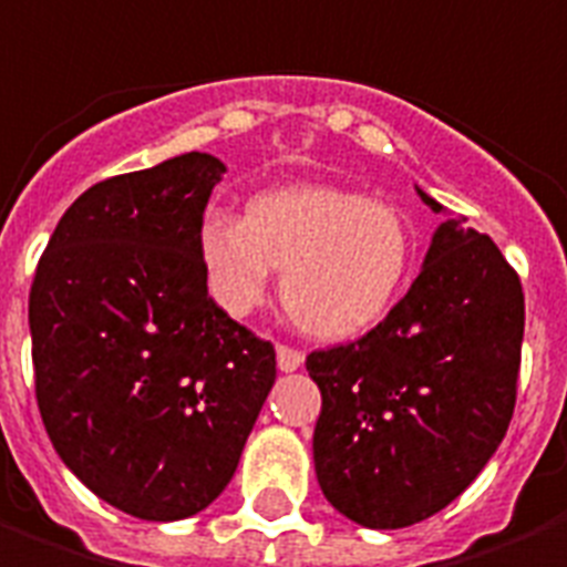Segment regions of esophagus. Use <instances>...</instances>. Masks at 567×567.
Instances as JSON below:
<instances>
[{
	"mask_svg": "<svg viewBox=\"0 0 567 567\" xmlns=\"http://www.w3.org/2000/svg\"><path fill=\"white\" fill-rule=\"evenodd\" d=\"M276 363L282 372H295V369L303 367V354L291 346H276Z\"/></svg>",
	"mask_w": 567,
	"mask_h": 567,
	"instance_id": "1",
	"label": "esophagus"
}]
</instances>
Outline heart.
Returning a JSON list of instances; mask_svg holds the SVG:
<instances>
[{
  "instance_id": "obj_1",
  "label": "heart",
  "mask_w": 567,
  "mask_h": 567,
  "mask_svg": "<svg viewBox=\"0 0 567 567\" xmlns=\"http://www.w3.org/2000/svg\"><path fill=\"white\" fill-rule=\"evenodd\" d=\"M209 297L249 316L282 270V306L324 342L363 337L400 300L412 237L396 209L337 186H282L246 204V219L209 209L198 228Z\"/></svg>"
}]
</instances>
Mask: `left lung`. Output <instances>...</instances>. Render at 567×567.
I'll return each instance as SVG.
<instances>
[{
  "mask_svg": "<svg viewBox=\"0 0 567 567\" xmlns=\"http://www.w3.org/2000/svg\"><path fill=\"white\" fill-rule=\"evenodd\" d=\"M417 195L444 221L409 295L363 339L306 358L321 390L318 484L367 529H402L451 505L496 454L517 400V272L463 216Z\"/></svg>",
  "mask_w": 567,
  "mask_h": 567,
  "instance_id": "1",
  "label": "left lung"
}]
</instances>
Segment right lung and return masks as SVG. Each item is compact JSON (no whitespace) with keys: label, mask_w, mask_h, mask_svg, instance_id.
Here are the masks:
<instances>
[{"label":"right lung","mask_w":567,"mask_h":567,"mask_svg":"<svg viewBox=\"0 0 567 567\" xmlns=\"http://www.w3.org/2000/svg\"><path fill=\"white\" fill-rule=\"evenodd\" d=\"M225 162L183 153L86 188L29 291L38 412L92 493L137 519L198 514L237 472L276 351L207 297L198 228Z\"/></svg>","instance_id":"add662e5"}]
</instances>
